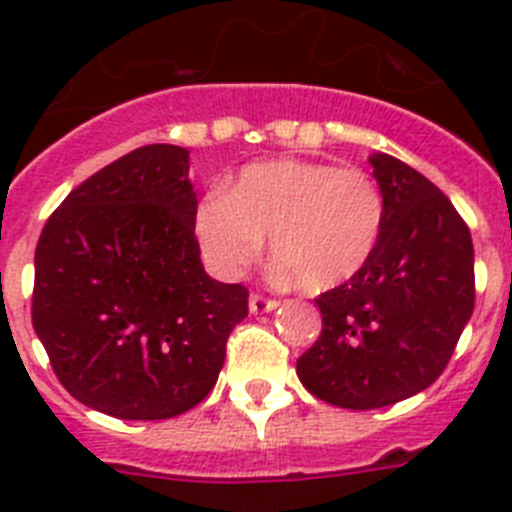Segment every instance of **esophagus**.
<instances>
[{"label":"esophagus","mask_w":512,"mask_h":512,"mask_svg":"<svg viewBox=\"0 0 512 512\" xmlns=\"http://www.w3.org/2000/svg\"><path fill=\"white\" fill-rule=\"evenodd\" d=\"M279 302L277 300H271V297H264L259 295V292H253L251 300H248V307H251L253 315H261V312H271V310H277Z\"/></svg>","instance_id":"obj_1"}]
</instances>
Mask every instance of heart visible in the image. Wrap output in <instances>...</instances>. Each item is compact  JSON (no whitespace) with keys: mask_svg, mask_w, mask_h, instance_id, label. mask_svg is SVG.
<instances>
[{"mask_svg":"<svg viewBox=\"0 0 512 512\" xmlns=\"http://www.w3.org/2000/svg\"><path fill=\"white\" fill-rule=\"evenodd\" d=\"M384 197L361 169L277 158L251 164L230 189H212L194 210L205 259L223 277H241L271 238L287 277L325 292L359 277L384 230Z\"/></svg>","mask_w":512,"mask_h":512,"instance_id":"b5f03b06","label":"heart"}]
</instances>
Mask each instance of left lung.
Listing matches in <instances>:
<instances>
[{
  "label": "left lung",
  "mask_w": 512,
  "mask_h": 512,
  "mask_svg": "<svg viewBox=\"0 0 512 512\" xmlns=\"http://www.w3.org/2000/svg\"><path fill=\"white\" fill-rule=\"evenodd\" d=\"M387 217L359 277L318 297L323 330L297 359L318 400L387 408L431 387L474 310V248L451 200L413 166L369 156Z\"/></svg>",
  "instance_id": "8db88e82"
}]
</instances>
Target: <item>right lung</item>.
<instances>
[{
  "label": "right lung",
  "mask_w": 512,
  "mask_h": 512,
  "mask_svg": "<svg viewBox=\"0 0 512 512\" xmlns=\"http://www.w3.org/2000/svg\"><path fill=\"white\" fill-rule=\"evenodd\" d=\"M194 210L189 151L153 143L89 176L48 217L33 328L87 408L164 420L215 387L248 289L207 277Z\"/></svg>",
  "instance_id": "add662e5"
}]
</instances>
